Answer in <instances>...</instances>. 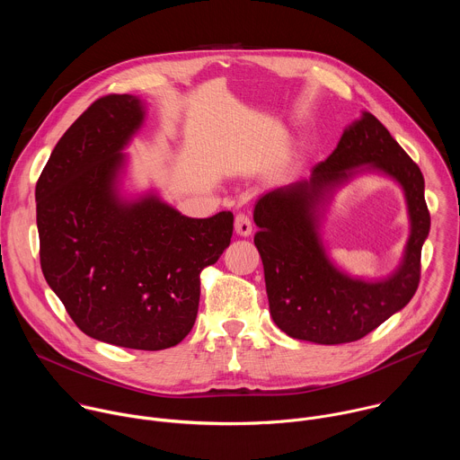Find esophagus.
Returning <instances> with one entry per match:
<instances>
[{
  "label": "esophagus",
  "instance_id": "1",
  "mask_svg": "<svg viewBox=\"0 0 460 460\" xmlns=\"http://www.w3.org/2000/svg\"><path fill=\"white\" fill-rule=\"evenodd\" d=\"M234 233L240 236H249L252 233V222L247 215H236L234 218Z\"/></svg>",
  "mask_w": 460,
  "mask_h": 460
}]
</instances>
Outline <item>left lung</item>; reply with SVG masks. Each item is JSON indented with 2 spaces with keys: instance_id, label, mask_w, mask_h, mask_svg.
Segmentation results:
<instances>
[{
  "instance_id": "1",
  "label": "left lung",
  "mask_w": 460,
  "mask_h": 460,
  "mask_svg": "<svg viewBox=\"0 0 460 460\" xmlns=\"http://www.w3.org/2000/svg\"><path fill=\"white\" fill-rule=\"evenodd\" d=\"M365 171L395 180L405 191L411 236L400 267L383 280L338 270L321 242L323 208L333 191ZM254 245L261 256L269 309L294 340L340 345L365 338L406 307L420 278V249L429 233L424 179L390 131L368 111L341 135L311 179L265 193L254 206Z\"/></svg>"
}]
</instances>
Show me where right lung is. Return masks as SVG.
<instances>
[{"label":"right lung","mask_w":460,"mask_h":460,"mask_svg":"<svg viewBox=\"0 0 460 460\" xmlns=\"http://www.w3.org/2000/svg\"><path fill=\"white\" fill-rule=\"evenodd\" d=\"M135 95L97 99L59 138L36 184L47 283L90 338L135 350L193 329L200 272L233 236V213L190 218L155 193L124 199L122 149L144 122Z\"/></svg>","instance_id":"add662e5"}]
</instances>
